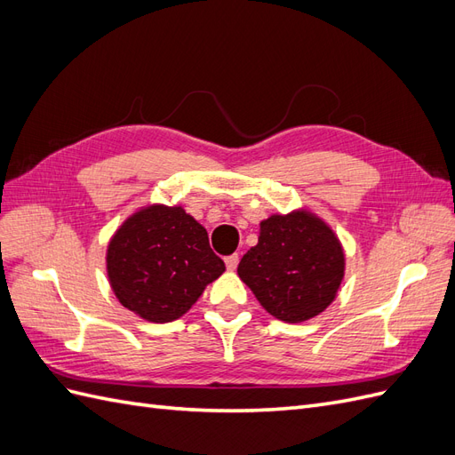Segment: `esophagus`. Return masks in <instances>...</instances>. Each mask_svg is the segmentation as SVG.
<instances>
[{"label":"esophagus","instance_id":"34e87169","mask_svg":"<svg viewBox=\"0 0 455 455\" xmlns=\"http://www.w3.org/2000/svg\"><path fill=\"white\" fill-rule=\"evenodd\" d=\"M237 264H239V256H237V254H231V256L226 258V267H228L229 271L237 269Z\"/></svg>","mask_w":455,"mask_h":455}]
</instances>
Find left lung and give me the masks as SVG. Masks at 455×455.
<instances>
[{
    "label": "left lung",
    "instance_id": "1",
    "mask_svg": "<svg viewBox=\"0 0 455 455\" xmlns=\"http://www.w3.org/2000/svg\"><path fill=\"white\" fill-rule=\"evenodd\" d=\"M237 273L275 319L304 323L332 304L346 273L336 233L307 211L273 214Z\"/></svg>",
    "mask_w": 455,
    "mask_h": 455
}]
</instances>
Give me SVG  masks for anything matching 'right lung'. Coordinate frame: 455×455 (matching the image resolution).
I'll return each instance as SVG.
<instances>
[{
  "mask_svg": "<svg viewBox=\"0 0 455 455\" xmlns=\"http://www.w3.org/2000/svg\"><path fill=\"white\" fill-rule=\"evenodd\" d=\"M106 267L121 306L149 323L176 321L226 271L197 220L164 204L144 206L121 224Z\"/></svg>",
  "mask_w": 455,
  "mask_h": 455,
  "instance_id": "right-lung-1",
  "label": "right lung"
}]
</instances>
